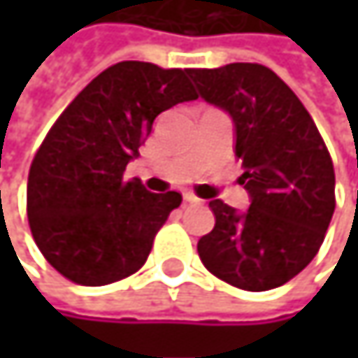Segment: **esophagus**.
Here are the masks:
<instances>
[{
  "label": "esophagus",
  "mask_w": 358,
  "mask_h": 358,
  "mask_svg": "<svg viewBox=\"0 0 358 358\" xmlns=\"http://www.w3.org/2000/svg\"><path fill=\"white\" fill-rule=\"evenodd\" d=\"M182 196H184V201H186V203H190V205H199V203H201V199H199V196H194L192 192H184Z\"/></svg>",
  "instance_id": "obj_1"
}]
</instances>
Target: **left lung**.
<instances>
[{
  "mask_svg": "<svg viewBox=\"0 0 358 358\" xmlns=\"http://www.w3.org/2000/svg\"><path fill=\"white\" fill-rule=\"evenodd\" d=\"M188 76L201 99L232 117L250 199L247 211L209 203L215 226L199 241V257L236 288H278L311 263L325 238L336 207L331 157L309 111L269 68L236 62Z\"/></svg>",
  "mask_w": 358,
  "mask_h": 358,
  "instance_id": "obj_1",
  "label": "left lung"
}]
</instances>
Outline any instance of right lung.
<instances>
[{
	"mask_svg": "<svg viewBox=\"0 0 358 358\" xmlns=\"http://www.w3.org/2000/svg\"><path fill=\"white\" fill-rule=\"evenodd\" d=\"M188 70L120 62L64 109L38 147L27 186L36 247L68 280L106 286L138 271L178 192H149L126 166L155 117L196 99Z\"/></svg>",
	"mask_w": 358,
	"mask_h": 358,
	"instance_id": "1",
	"label": "right lung"
}]
</instances>
